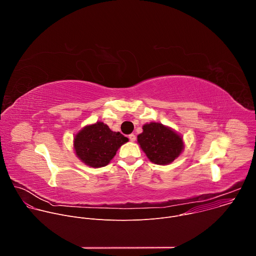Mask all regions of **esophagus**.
<instances>
[{
    "mask_svg": "<svg viewBox=\"0 0 256 256\" xmlns=\"http://www.w3.org/2000/svg\"><path fill=\"white\" fill-rule=\"evenodd\" d=\"M128 138H130V142H134V140H136V136H134V134H130L128 136Z\"/></svg>",
    "mask_w": 256,
    "mask_h": 256,
    "instance_id": "obj_1",
    "label": "esophagus"
}]
</instances>
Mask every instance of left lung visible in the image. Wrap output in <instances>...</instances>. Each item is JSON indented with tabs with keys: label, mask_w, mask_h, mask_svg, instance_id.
I'll use <instances>...</instances> for the list:
<instances>
[{
	"label": "left lung",
	"mask_w": 256,
	"mask_h": 256,
	"mask_svg": "<svg viewBox=\"0 0 256 256\" xmlns=\"http://www.w3.org/2000/svg\"><path fill=\"white\" fill-rule=\"evenodd\" d=\"M138 142L149 160L157 165L170 164L184 149L182 136L160 122L144 124Z\"/></svg>",
	"instance_id": "obj_1"
}]
</instances>
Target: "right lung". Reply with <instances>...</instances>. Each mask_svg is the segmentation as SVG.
<instances>
[{
  "label": "right lung",
  "instance_id": "obj_1",
  "mask_svg": "<svg viewBox=\"0 0 256 256\" xmlns=\"http://www.w3.org/2000/svg\"><path fill=\"white\" fill-rule=\"evenodd\" d=\"M128 140L120 132H112L107 124L97 122L86 126L75 136L74 149L83 163L99 168L110 162L120 147Z\"/></svg>",
  "mask_w": 256,
  "mask_h": 256
}]
</instances>
